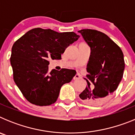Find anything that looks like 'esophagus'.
Listing matches in <instances>:
<instances>
[{"instance_id":"obj_1","label":"esophagus","mask_w":135,"mask_h":135,"mask_svg":"<svg viewBox=\"0 0 135 135\" xmlns=\"http://www.w3.org/2000/svg\"><path fill=\"white\" fill-rule=\"evenodd\" d=\"M80 78V76L79 74H76L74 76V80H78Z\"/></svg>"}]
</instances>
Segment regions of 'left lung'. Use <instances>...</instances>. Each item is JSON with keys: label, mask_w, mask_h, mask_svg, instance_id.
Masks as SVG:
<instances>
[{"label": "left lung", "mask_w": 135, "mask_h": 135, "mask_svg": "<svg viewBox=\"0 0 135 135\" xmlns=\"http://www.w3.org/2000/svg\"><path fill=\"white\" fill-rule=\"evenodd\" d=\"M90 47V55L87 64L86 77L95 87L88 83L80 98L91 105L103 103L117 89L123 77L125 68L121 49L108 36L99 31L83 29L78 31Z\"/></svg>", "instance_id": "8db88e82"}]
</instances>
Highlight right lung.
<instances>
[{"label":"right lung","instance_id":"obj_1","mask_svg":"<svg viewBox=\"0 0 135 135\" xmlns=\"http://www.w3.org/2000/svg\"><path fill=\"white\" fill-rule=\"evenodd\" d=\"M79 37L73 32L59 33L38 27L13 44L10 59L13 79L29 102L46 106L57 101L61 87L72 80L76 71L63 68L49 72V59H61L65 49Z\"/></svg>","mask_w":135,"mask_h":135}]
</instances>
